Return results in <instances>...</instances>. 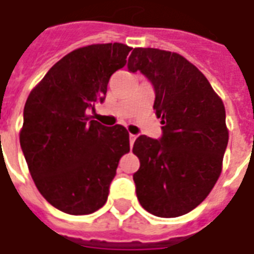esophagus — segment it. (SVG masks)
<instances>
[{
    "instance_id": "1",
    "label": "esophagus",
    "mask_w": 254,
    "mask_h": 254,
    "mask_svg": "<svg viewBox=\"0 0 254 254\" xmlns=\"http://www.w3.org/2000/svg\"><path fill=\"white\" fill-rule=\"evenodd\" d=\"M135 138H137V135H134V134H130V145H132V144H134Z\"/></svg>"
}]
</instances>
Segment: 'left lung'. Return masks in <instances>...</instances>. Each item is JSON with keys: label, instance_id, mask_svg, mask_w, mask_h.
Masks as SVG:
<instances>
[{"label": "left lung", "instance_id": "1", "mask_svg": "<svg viewBox=\"0 0 254 254\" xmlns=\"http://www.w3.org/2000/svg\"><path fill=\"white\" fill-rule=\"evenodd\" d=\"M128 70L151 80L154 110L164 124L161 140L140 135L134 142L137 198L155 216L185 215L209 195L222 172L229 140L223 102L199 69L175 52L135 48Z\"/></svg>", "mask_w": 254, "mask_h": 254}]
</instances>
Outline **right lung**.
<instances>
[{"label": "right lung", "instance_id": "obj_1", "mask_svg": "<svg viewBox=\"0 0 254 254\" xmlns=\"http://www.w3.org/2000/svg\"><path fill=\"white\" fill-rule=\"evenodd\" d=\"M132 48L94 44L55 64L31 90L19 142L41 195L69 215L100 209L119 161L130 151L126 127H104L89 109L104 100L107 83L127 64Z\"/></svg>", "mask_w": 254, "mask_h": 254}]
</instances>
